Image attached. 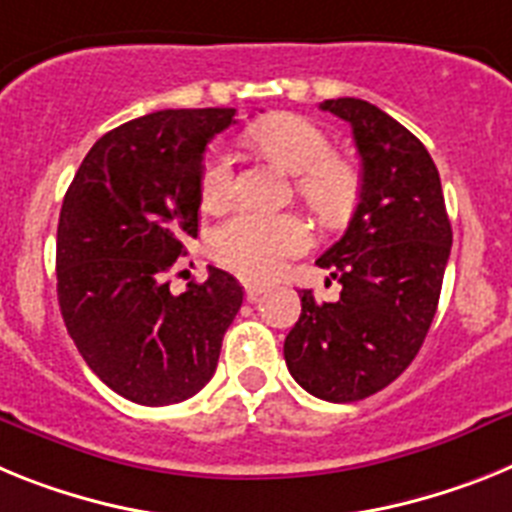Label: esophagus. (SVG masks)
Here are the masks:
<instances>
[{"label": "esophagus", "mask_w": 512, "mask_h": 512, "mask_svg": "<svg viewBox=\"0 0 512 512\" xmlns=\"http://www.w3.org/2000/svg\"><path fill=\"white\" fill-rule=\"evenodd\" d=\"M265 291H268V286H265V283L244 281V293H247V301H257Z\"/></svg>", "instance_id": "esophagus-1"}]
</instances>
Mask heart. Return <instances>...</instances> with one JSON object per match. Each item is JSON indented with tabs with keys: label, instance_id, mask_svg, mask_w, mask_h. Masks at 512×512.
I'll use <instances>...</instances> for the list:
<instances>
[{
	"label": "heart",
	"instance_id": "obj_1",
	"mask_svg": "<svg viewBox=\"0 0 512 512\" xmlns=\"http://www.w3.org/2000/svg\"><path fill=\"white\" fill-rule=\"evenodd\" d=\"M252 144L283 170L296 175V193L322 221L345 219L361 195L355 164L332 154L330 136L304 115L281 113L250 128ZM234 190V170L226 146L213 144L201 167V201L219 208ZM311 229L293 213L237 211L211 234L213 257L242 278H268L283 260L309 250Z\"/></svg>",
	"mask_w": 512,
	"mask_h": 512
}]
</instances>
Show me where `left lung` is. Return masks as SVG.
Instances as JSON below:
<instances>
[{
  "label": "left lung",
  "instance_id": "1",
  "mask_svg": "<svg viewBox=\"0 0 512 512\" xmlns=\"http://www.w3.org/2000/svg\"><path fill=\"white\" fill-rule=\"evenodd\" d=\"M319 108L353 128L361 203L340 242L317 260L342 286L340 299L317 304L301 291L283 355L309 394L358 402L415 361L438 309L453 234L441 175L417 136L358 97Z\"/></svg>",
  "mask_w": 512,
  "mask_h": 512
}]
</instances>
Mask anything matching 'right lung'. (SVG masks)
Instances as JSON below:
<instances>
[{
	"mask_svg": "<svg viewBox=\"0 0 512 512\" xmlns=\"http://www.w3.org/2000/svg\"><path fill=\"white\" fill-rule=\"evenodd\" d=\"M234 108L159 110L105 133L79 164L56 234L61 317L84 363L146 407L211 381L242 286L219 268L170 291L167 275L198 237L208 141Z\"/></svg>",
	"mask_w": 512,
	"mask_h": 512,
	"instance_id": "1",
	"label": "right lung"
}]
</instances>
